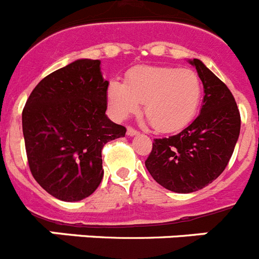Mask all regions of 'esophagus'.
<instances>
[{
  "instance_id": "1",
  "label": "esophagus",
  "mask_w": 259,
  "mask_h": 259,
  "mask_svg": "<svg viewBox=\"0 0 259 259\" xmlns=\"http://www.w3.org/2000/svg\"><path fill=\"white\" fill-rule=\"evenodd\" d=\"M126 134L129 137H134V136H137V134H138V132H137L136 129H133V127H127V130H126Z\"/></svg>"
}]
</instances>
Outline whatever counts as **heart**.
Returning a JSON list of instances; mask_svg holds the SVG:
<instances>
[{"mask_svg": "<svg viewBox=\"0 0 259 259\" xmlns=\"http://www.w3.org/2000/svg\"><path fill=\"white\" fill-rule=\"evenodd\" d=\"M108 103L116 118L123 120L139 111L159 132H176L195 116L202 98V83L192 69L137 66L127 83L113 79L108 86Z\"/></svg>", "mask_w": 259, "mask_h": 259, "instance_id": "obj_1", "label": "heart"}]
</instances>
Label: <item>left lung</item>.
Wrapping results in <instances>:
<instances>
[{"mask_svg":"<svg viewBox=\"0 0 259 259\" xmlns=\"http://www.w3.org/2000/svg\"><path fill=\"white\" fill-rule=\"evenodd\" d=\"M203 84L201 114L169 138L154 139L145 161L152 179L175 193L203 189L226 169L240 136L241 118L232 92L206 65L193 58Z\"/></svg>","mask_w":259,"mask_h":259,"instance_id":"1","label":"left lung"}]
</instances>
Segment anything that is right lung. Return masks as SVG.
I'll return each instance as SVG.
<instances>
[{
  "label": "right lung",
  "mask_w": 259,
  "mask_h": 259,
  "mask_svg": "<svg viewBox=\"0 0 259 259\" xmlns=\"http://www.w3.org/2000/svg\"><path fill=\"white\" fill-rule=\"evenodd\" d=\"M109 82L99 60L82 58L47 75L22 113L24 145L33 179L65 202L82 201L100 185L105 143L126 129L105 114Z\"/></svg>",
  "instance_id": "obj_1"
}]
</instances>
